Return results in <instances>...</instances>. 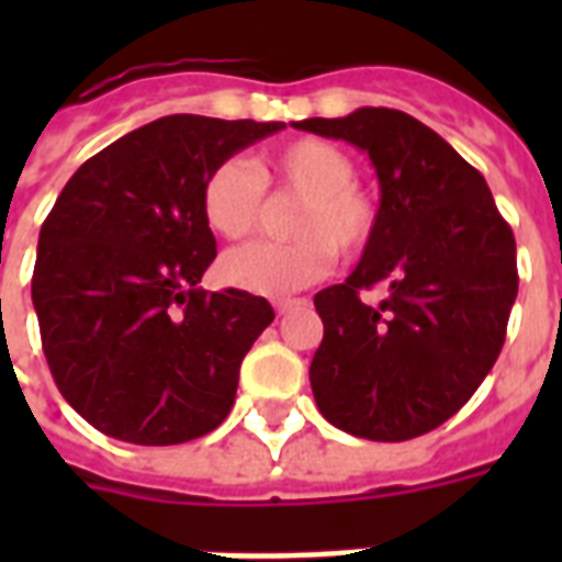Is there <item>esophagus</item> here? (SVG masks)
Listing matches in <instances>:
<instances>
[{"instance_id": "1", "label": "esophagus", "mask_w": 562, "mask_h": 562, "mask_svg": "<svg viewBox=\"0 0 562 562\" xmlns=\"http://www.w3.org/2000/svg\"><path fill=\"white\" fill-rule=\"evenodd\" d=\"M273 306H277V312H280V315H285V312H291L294 306H300V300H277Z\"/></svg>"}]
</instances>
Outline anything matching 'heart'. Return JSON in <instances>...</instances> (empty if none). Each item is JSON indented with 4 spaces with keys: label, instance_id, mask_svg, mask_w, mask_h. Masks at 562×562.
I'll return each instance as SVG.
<instances>
[{
    "label": "heart",
    "instance_id": "obj_1",
    "mask_svg": "<svg viewBox=\"0 0 562 562\" xmlns=\"http://www.w3.org/2000/svg\"><path fill=\"white\" fill-rule=\"evenodd\" d=\"M300 194L303 206L291 233L297 241H254L221 259V277L233 289L282 297L306 289L333 268V247L352 256L368 245L375 210L356 187V162L338 145L324 139H294L259 160L256 175L245 160H224L210 171L201 189L206 227L221 238H245L254 233L265 206V187Z\"/></svg>",
    "mask_w": 562,
    "mask_h": 562
}]
</instances>
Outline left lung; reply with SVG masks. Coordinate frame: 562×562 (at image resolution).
Returning a JSON list of instances; mask_svg holds the SVG:
<instances>
[{
  "label": "left lung",
  "mask_w": 562,
  "mask_h": 562,
  "mask_svg": "<svg viewBox=\"0 0 562 562\" xmlns=\"http://www.w3.org/2000/svg\"><path fill=\"white\" fill-rule=\"evenodd\" d=\"M294 127L370 157L379 210L359 265L317 291L324 321L308 379L347 435L400 443L437 428L479 391L505 344L519 291L514 229L487 180L402 110L359 108ZM384 284L370 307L358 291Z\"/></svg>",
  "instance_id": "left-lung-1"
}]
</instances>
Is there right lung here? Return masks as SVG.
<instances>
[{"label":"right lung","mask_w":562,"mask_h":562,"mask_svg":"<svg viewBox=\"0 0 562 562\" xmlns=\"http://www.w3.org/2000/svg\"><path fill=\"white\" fill-rule=\"evenodd\" d=\"M282 127L162 116L90 157L57 194L31 300L57 391L101 435L187 443L233 408L238 368L273 308L198 285L215 259L201 189L218 162Z\"/></svg>","instance_id":"obj_1"}]
</instances>
